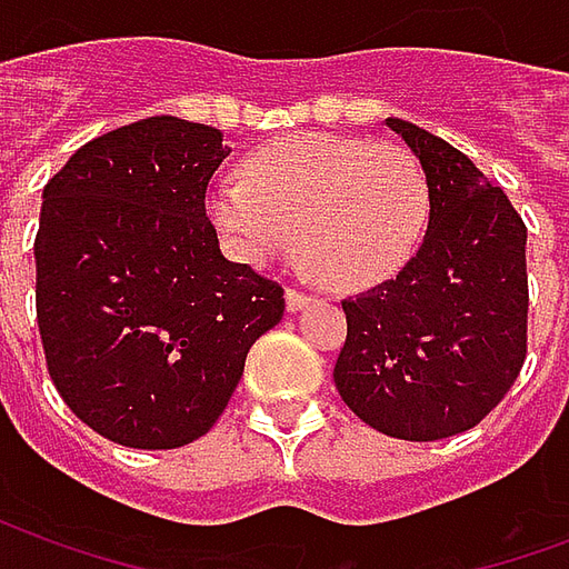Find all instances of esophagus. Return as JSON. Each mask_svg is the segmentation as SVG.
<instances>
[{
	"label": "esophagus",
	"instance_id": "esophagus-1",
	"mask_svg": "<svg viewBox=\"0 0 569 569\" xmlns=\"http://www.w3.org/2000/svg\"><path fill=\"white\" fill-rule=\"evenodd\" d=\"M310 305V296L308 292H298V289H286V310H301Z\"/></svg>",
	"mask_w": 569,
	"mask_h": 569
}]
</instances>
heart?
Returning <instances> with one entry per match:
<instances>
[{
    "label": "heart",
    "mask_w": 569,
    "mask_h": 569,
    "mask_svg": "<svg viewBox=\"0 0 569 569\" xmlns=\"http://www.w3.org/2000/svg\"><path fill=\"white\" fill-rule=\"evenodd\" d=\"M203 207L240 264L261 268L298 247L322 283L357 292L396 277L418 252L429 186L399 146L305 133L252 151L243 176L216 179Z\"/></svg>",
    "instance_id": "obj_1"
}]
</instances>
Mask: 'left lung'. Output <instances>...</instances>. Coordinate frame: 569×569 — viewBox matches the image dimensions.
Instances as JSON below:
<instances>
[{"label":"left lung","mask_w":569,"mask_h":569,"mask_svg":"<svg viewBox=\"0 0 569 569\" xmlns=\"http://www.w3.org/2000/svg\"><path fill=\"white\" fill-rule=\"evenodd\" d=\"M423 167V243L393 280L341 301L335 387L383 436L436 441L500 406L527 357V228L502 188L429 130L387 118Z\"/></svg>","instance_id":"left-lung-1"}]
</instances>
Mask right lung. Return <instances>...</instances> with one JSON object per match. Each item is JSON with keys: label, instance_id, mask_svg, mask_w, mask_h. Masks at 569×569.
Wrapping results in <instances>:
<instances>
[{"label": "right lung", "instance_id": "right-lung-1", "mask_svg": "<svg viewBox=\"0 0 569 569\" xmlns=\"http://www.w3.org/2000/svg\"><path fill=\"white\" fill-rule=\"evenodd\" d=\"M222 130L154 116L81 146L44 186L36 317L57 393L103 439L167 451L219 420L283 289L207 219Z\"/></svg>", "mask_w": 569, "mask_h": 569}]
</instances>
